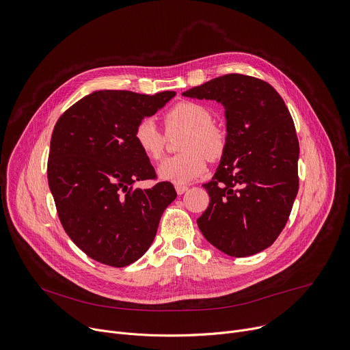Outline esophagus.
I'll use <instances>...</instances> for the list:
<instances>
[{"label":"esophagus","mask_w":350,"mask_h":350,"mask_svg":"<svg viewBox=\"0 0 350 350\" xmlns=\"http://www.w3.org/2000/svg\"><path fill=\"white\" fill-rule=\"evenodd\" d=\"M187 189H188V187H187V185H176V191H177V193H178V195H183Z\"/></svg>","instance_id":"1"}]
</instances>
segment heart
Returning <instances> with one entry per match:
<instances>
[{
    "label": "heart",
    "mask_w": 350,
    "mask_h": 350,
    "mask_svg": "<svg viewBox=\"0 0 350 350\" xmlns=\"http://www.w3.org/2000/svg\"><path fill=\"white\" fill-rule=\"evenodd\" d=\"M212 112L202 104L183 101L165 115L167 133L185 131L180 142L181 154L166 159L158 167L161 180L176 185L192 183L206 170V158L219 159L226 149V134L213 123ZM139 151L149 161H159L165 151V134L154 120L142 119L134 130Z\"/></svg>",
    "instance_id": "b5f03b06"
}]
</instances>
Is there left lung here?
<instances>
[{
	"mask_svg": "<svg viewBox=\"0 0 350 350\" xmlns=\"http://www.w3.org/2000/svg\"><path fill=\"white\" fill-rule=\"evenodd\" d=\"M183 95L226 109V149L204 184L211 201L196 220L199 230L228 256L265 251L285 227L299 188V142L284 99L269 83L238 73Z\"/></svg>",
	"mask_w": 350,
	"mask_h": 350,
	"instance_id": "left-lung-1",
	"label": "left lung"
}]
</instances>
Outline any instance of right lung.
<instances>
[{
	"instance_id": "add662e5",
	"label": "right lung",
	"mask_w": 350,
	"mask_h": 350,
	"mask_svg": "<svg viewBox=\"0 0 350 350\" xmlns=\"http://www.w3.org/2000/svg\"><path fill=\"white\" fill-rule=\"evenodd\" d=\"M174 95L94 91L54 127L48 185L66 234L99 263L126 267L138 260L151 246L163 211L177 196L167 181L146 189L134 187L137 181L157 178L135 144V126Z\"/></svg>"
}]
</instances>
